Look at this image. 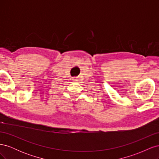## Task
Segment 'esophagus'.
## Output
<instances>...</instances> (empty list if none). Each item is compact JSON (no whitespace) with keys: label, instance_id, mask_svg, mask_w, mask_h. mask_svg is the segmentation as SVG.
I'll return each instance as SVG.
<instances>
[{"label":"esophagus","instance_id":"esophagus-1","mask_svg":"<svg viewBox=\"0 0 159 159\" xmlns=\"http://www.w3.org/2000/svg\"><path fill=\"white\" fill-rule=\"evenodd\" d=\"M78 80H78V78H73V81H75V82H77V81H78Z\"/></svg>","mask_w":159,"mask_h":159}]
</instances>
